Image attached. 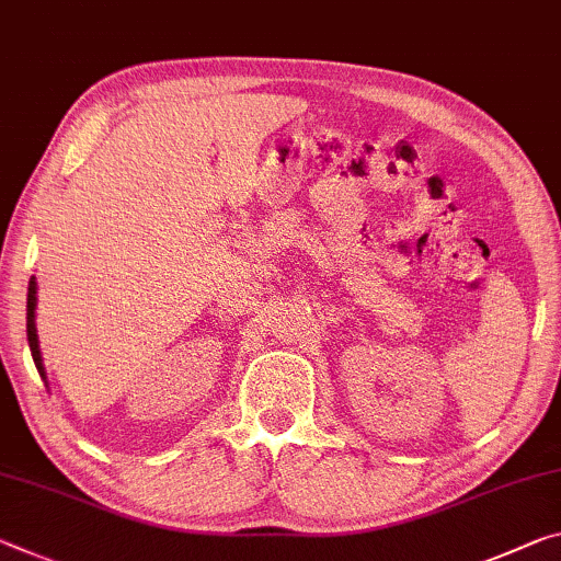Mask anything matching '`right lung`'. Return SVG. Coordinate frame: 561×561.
<instances>
[{
	"instance_id": "add662e5",
	"label": "right lung",
	"mask_w": 561,
	"mask_h": 561,
	"mask_svg": "<svg viewBox=\"0 0 561 561\" xmlns=\"http://www.w3.org/2000/svg\"><path fill=\"white\" fill-rule=\"evenodd\" d=\"M34 309H37V282H30V295H26V340H30V350H32V359L37 364L42 379H47L44 375V364H42V352H39V336H37V324H34Z\"/></svg>"
}]
</instances>
